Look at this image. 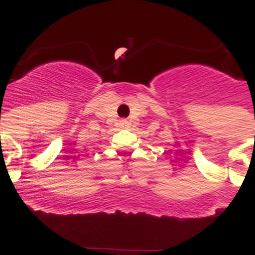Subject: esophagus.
<instances>
[{
	"label": "esophagus",
	"mask_w": 255,
	"mask_h": 255,
	"mask_svg": "<svg viewBox=\"0 0 255 255\" xmlns=\"http://www.w3.org/2000/svg\"><path fill=\"white\" fill-rule=\"evenodd\" d=\"M120 124H121V126H126V125H128V121H126V120H121Z\"/></svg>",
	"instance_id": "obj_1"
}]
</instances>
